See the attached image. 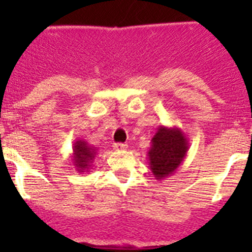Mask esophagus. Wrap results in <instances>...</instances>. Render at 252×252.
Returning a JSON list of instances; mask_svg holds the SVG:
<instances>
[{"label":"esophagus","instance_id":"1","mask_svg":"<svg viewBox=\"0 0 252 252\" xmlns=\"http://www.w3.org/2000/svg\"><path fill=\"white\" fill-rule=\"evenodd\" d=\"M114 149L115 150H126V144H122V142H118V144H114Z\"/></svg>","mask_w":252,"mask_h":252}]
</instances>
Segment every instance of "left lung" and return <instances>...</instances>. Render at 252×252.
I'll list each match as a JSON object with an SVG mask.
<instances>
[{
  "label": "left lung",
  "mask_w": 252,
  "mask_h": 252,
  "mask_svg": "<svg viewBox=\"0 0 252 252\" xmlns=\"http://www.w3.org/2000/svg\"><path fill=\"white\" fill-rule=\"evenodd\" d=\"M188 138L178 126H158L148 150L149 167L154 178L162 180L172 175L187 157Z\"/></svg>",
  "instance_id": "left-lung-1"
}]
</instances>
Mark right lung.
<instances>
[{"label":"right lung","instance_id":"1","mask_svg":"<svg viewBox=\"0 0 252 252\" xmlns=\"http://www.w3.org/2000/svg\"><path fill=\"white\" fill-rule=\"evenodd\" d=\"M98 149L94 146H90L84 140H76L73 144L72 162L73 166L78 172H89L93 166L94 158L96 156Z\"/></svg>","mask_w":252,"mask_h":252}]
</instances>
